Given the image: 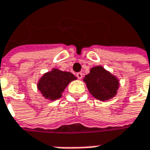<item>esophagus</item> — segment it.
<instances>
[{
    "instance_id": "obj_1",
    "label": "esophagus",
    "mask_w": 150,
    "mask_h": 150,
    "mask_svg": "<svg viewBox=\"0 0 150 150\" xmlns=\"http://www.w3.org/2000/svg\"><path fill=\"white\" fill-rule=\"evenodd\" d=\"M76 76H77V78L79 79H81L83 78V73L82 72H78L77 74H76Z\"/></svg>"
}]
</instances>
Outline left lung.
<instances>
[{"label": "left lung", "mask_w": 150, "mask_h": 150, "mask_svg": "<svg viewBox=\"0 0 150 150\" xmlns=\"http://www.w3.org/2000/svg\"><path fill=\"white\" fill-rule=\"evenodd\" d=\"M83 81L90 94L97 100H108L116 94L119 81L102 67H94L85 76Z\"/></svg>", "instance_id": "8db88e82"}]
</instances>
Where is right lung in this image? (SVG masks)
Wrapping results in <instances>:
<instances>
[{
    "instance_id": "add662e5",
    "label": "right lung",
    "mask_w": 150,
    "mask_h": 150,
    "mask_svg": "<svg viewBox=\"0 0 150 150\" xmlns=\"http://www.w3.org/2000/svg\"><path fill=\"white\" fill-rule=\"evenodd\" d=\"M76 77L69 71L53 69L43 75L38 83V88L45 99L55 100L62 97L66 87Z\"/></svg>"
}]
</instances>
